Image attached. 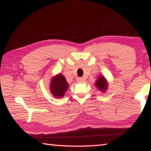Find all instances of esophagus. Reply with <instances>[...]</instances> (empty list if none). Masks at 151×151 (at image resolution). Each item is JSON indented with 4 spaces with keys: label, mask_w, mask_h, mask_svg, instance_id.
<instances>
[{
    "label": "esophagus",
    "mask_w": 151,
    "mask_h": 151,
    "mask_svg": "<svg viewBox=\"0 0 151 151\" xmlns=\"http://www.w3.org/2000/svg\"><path fill=\"white\" fill-rule=\"evenodd\" d=\"M77 81L78 82H83V81H84V78H78L77 79Z\"/></svg>",
    "instance_id": "esophagus-1"
}]
</instances>
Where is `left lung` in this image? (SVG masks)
Masks as SVG:
<instances>
[{"instance_id":"8db88e82","label":"left lung","mask_w":151,"mask_h":151,"mask_svg":"<svg viewBox=\"0 0 151 151\" xmlns=\"http://www.w3.org/2000/svg\"><path fill=\"white\" fill-rule=\"evenodd\" d=\"M95 86L99 90L105 92L108 87V83L103 76H100L97 79L96 82H95Z\"/></svg>"}]
</instances>
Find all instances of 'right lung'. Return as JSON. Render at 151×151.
<instances>
[{
  "mask_svg": "<svg viewBox=\"0 0 151 151\" xmlns=\"http://www.w3.org/2000/svg\"><path fill=\"white\" fill-rule=\"evenodd\" d=\"M50 92L55 98H62L69 87L65 78L62 74L53 77L50 82Z\"/></svg>",
  "mask_w": 151,
  "mask_h": 151,
  "instance_id": "1",
  "label": "right lung"
}]
</instances>
